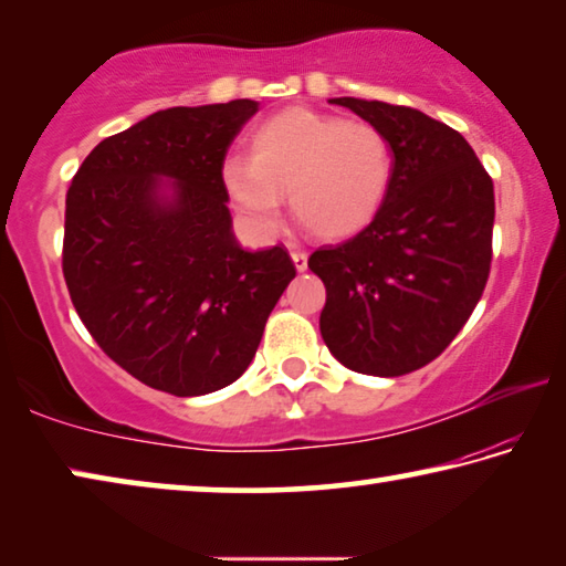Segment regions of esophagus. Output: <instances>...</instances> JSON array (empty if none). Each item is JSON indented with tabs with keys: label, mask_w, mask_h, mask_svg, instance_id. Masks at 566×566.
I'll use <instances>...</instances> for the list:
<instances>
[{
	"label": "esophagus",
	"mask_w": 566,
	"mask_h": 566,
	"mask_svg": "<svg viewBox=\"0 0 566 566\" xmlns=\"http://www.w3.org/2000/svg\"><path fill=\"white\" fill-rule=\"evenodd\" d=\"M290 256H292V262L296 266V272H304L306 270V252H304V249L294 247L292 252H290Z\"/></svg>",
	"instance_id": "1"
}]
</instances>
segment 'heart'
<instances>
[{
	"instance_id": "obj_1",
	"label": "heart",
	"mask_w": 566,
	"mask_h": 566,
	"mask_svg": "<svg viewBox=\"0 0 566 566\" xmlns=\"http://www.w3.org/2000/svg\"><path fill=\"white\" fill-rule=\"evenodd\" d=\"M395 155L367 122L312 109H284L249 137V159L224 161L222 181L249 224L272 232L282 191L304 229L319 239H347L375 222L385 207Z\"/></svg>"
}]
</instances>
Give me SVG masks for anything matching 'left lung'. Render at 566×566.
Masks as SVG:
<instances>
[{
	"label": "left lung",
	"instance_id": "1",
	"mask_svg": "<svg viewBox=\"0 0 566 566\" xmlns=\"http://www.w3.org/2000/svg\"><path fill=\"white\" fill-rule=\"evenodd\" d=\"M329 102L385 134L395 179L375 222L310 256L327 286L322 339L352 371L401 377L449 347L484 292L494 185L462 134L424 112Z\"/></svg>",
	"mask_w": 566,
	"mask_h": 566
}]
</instances>
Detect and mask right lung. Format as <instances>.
I'll use <instances>...</instances> for the list:
<instances>
[{"instance_id": "1", "label": "right lung", "mask_w": 566, "mask_h": 566, "mask_svg": "<svg viewBox=\"0 0 566 566\" xmlns=\"http://www.w3.org/2000/svg\"><path fill=\"white\" fill-rule=\"evenodd\" d=\"M260 104L149 114L99 142L66 191L62 270L109 359L147 387L199 397L244 375L294 280L284 247L237 242L227 149Z\"/></svg>"}]
</instances>
